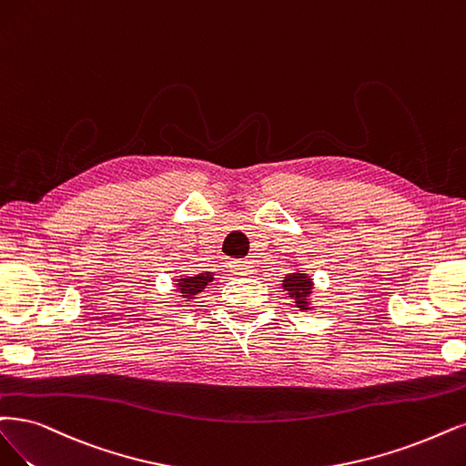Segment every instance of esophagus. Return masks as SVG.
I'll return each mask as SVG.
<instances>
[{
  "label": "esophagus",
  "instance_id": "34e87169",
  "mask_svg": "<svg viewBox=\"0 0 466 466\" xmlns=\"http://www.w3.org/2000/svg\"><path fill=\"white\" fill-rule=\"evenodd\" d=\"M234 265H236L238 272H239V274H244V277H248V274H251V272H253V270H251V267H253V265H251V261H249V259L236 261Z\"/></svg>",
  "mask_w": 466,
  "mask_h": 466
}]
</instances>
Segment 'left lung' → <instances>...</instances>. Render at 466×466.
Masks as SVG:
<instances>
[{"label":"left lung","mask_w":466,"mask_h":466,"mask_svg":"<svg viewBox=\"0 0 466 466\" xmlns=\"http://www.w3.org/2000/svg\"><path fill=\"white\" fill-rule=\"evenodd\" d=\"M282 288L288 291V298L294 299L296 307H299V311H307L311 307V296H313V279L309 277L305 270H294L284 277Z\"/></svg>","instance_id":"1"}]
</instances>
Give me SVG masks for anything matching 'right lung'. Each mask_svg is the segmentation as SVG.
<instances>
[{
  "label": "right lung",
  "mask_w": 466,
  "mask_h": 466,
  "mask_svg": "<svg viewBox=\"0 0 466 466\" xmlns=\"http://www.w3.org/2000/svg\"><path fill=\"white\" fill-rule=\"evenodd\" d=\"M213 280H215V272H201V274H192V277L182 274V277L175 279L177 282L175 288L184 301H189V299H196V296H199Z\"/></svg>",
  "instance_id": "right-lung-1"
}]
</instances>
